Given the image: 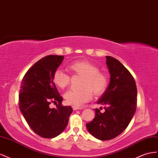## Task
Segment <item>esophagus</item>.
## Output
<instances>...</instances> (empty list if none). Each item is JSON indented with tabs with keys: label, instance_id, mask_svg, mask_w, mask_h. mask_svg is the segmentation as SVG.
Returning <instances> with one entry per match:
<instances>
[{
	"label": "esophagus",
	"instance_id": "1",
	"mask_svg": "<svg viewBox=\"0 0 158 158\" xmlns=\"http://www.w3.org/2000/svg\"><path fill=\"white\" fill-rule=\"evenodd\" d=\"M73 109L74 110H79V109H83L82 107H79V106H73Z\"/></svg>",
	"mask_w": 158,
	"mask_h": 158
}]
</instances>
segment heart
<instances>
[{
	"instance_id": "b5f03b06",
	"label": "heart",
	"mask_w": 158,
	"mask_h": 158,
	"mask_svg": "<svg viewBox=\"0 0 158 158\" xmlns=\"http://www.w3.org/2000/svg\"><path fill=\"white\" fill-rule=\"evenodd\" d=\"M69 69L74 75L83 77L81 90H69L64 94L66 102L69 105L81 106L89 101L93 97V91L96 95L104 93L108 86L107 76L91 62L87 60L75 61L71 64ZM53 82L58 87L65 89L69 85L70 76L60 69L54 72Z\"/></svg>"
}]
</instances>
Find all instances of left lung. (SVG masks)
<instances>
[{
	"label": "left lung",
	"instance_id": "left-lung-1",
	"mask_svg": "<svg viewBox=\"0 0 158 158\" xmlns=\"http://www.w3.org/2000/svg\"><path fill=\"white\" fill-rule=\"evenodd\" d=\"M110 83L97 101L104 105L105 111L95 109V117L86 124L93 136L100 140H109L118 136L127 128L135 114L137 88L128 69L114 57L106 56Z\"/></svg>",
	"mask_w": 158,
	"mask_h": 158
}]
</instances>
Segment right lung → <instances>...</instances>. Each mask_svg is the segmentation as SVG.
Masks as SVG:
<instances>
[{
    "label": "right lung",
    "mask_w": 158,
    "mask_h": 158,
    "mask_svg": "<svg viewBox=\"0 0 158 158\" xmlns=\"http://www.w3.org/2000/svg\"><path fill=\"white\" fill-rule=\"evenodd\" d=\"M64 56L50 55L40 60L22 79L19 108L26 123L40 136L53 138L60 135L68 124L73 112L70 106H62L53 75L64 60ZM52 102L56 107L52 109Z\"/></svg>",
    "instance_id": "1"
}]
</instances>
